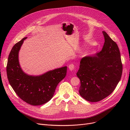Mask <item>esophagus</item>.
Masks as SVG:
<instances>
[{"mask_svg":"<svg viewBox=\"0 0 130 130\" xmlns=\"http://www.w3.org/2000/svg\"><path fill=\"white\" fill-rule=\"evenodd\" d=\"M69 69H70V71H72L75 69V66L73 64H71L69 66Z\"/></svg>","mask_w":130,"mask_h":130,"instance_id":"1","label":"esophagus"}]
</instances>
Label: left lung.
<instances>
[{
  "label": "left lung",
  "mask_w": 130,
  "mask_h": 130,
  "mask_svg": "<svg viewBox=\"0 0 130 130\" xmlns=\"http://www.w3.org/2000/svg\"><path fill=\"white\" fill-rule=\"evenodd\" d=\"M102 32L105 42L102 50L82 58L76 73L80 81V95L91 102L100 101L111 94L122 74L118 46L105 31Z\"/></svg>",
  "instance_id": "8db88e82"
}]
</instances>
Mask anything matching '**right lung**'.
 <instances>
[{"instance_id": "right-lung-1", "label": "right lung", "mask_w": 130, "mask_h": 130, "mask_svg": "<svg viewBox=\"0 0 130 130\" xmlns=\"http://www.w3.org/2000/svg\"><path fill=\"white\" fill-rule=\"evenodd\" d=\"M26 38H24L12 48L7 65V74L10 85L20 99L30 105H40L53 98L57 85L66 75L67 66L38 76L25 73L20 67L18 54Z\"/></svg>"}]
</instances>
